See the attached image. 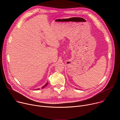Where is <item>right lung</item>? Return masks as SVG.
Listing matches in <instances>:
<instances>
[{"label":"right lung","mask_w":120,"mask_h":120,"mask_svg":"<svg viewBox=\"0 0 120 120\" xmlns=\"http://www.w3.org/2000/svg\"><path fill=\"white\" fill-rule=\"evenodd\" d=\"M48 82H46V83H45V84L44 85V86H43V87H42L41 88H42V89H43V88H45V87L46 86V85L48 84ZM39 89H40V88H38V89H37L36 90H39Z\"/></svg>","instance_id":"add662e5"}]
</instances>
